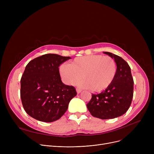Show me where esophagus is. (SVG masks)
Listing matches in <instances>:
<instances>
[{
  "label": "esophagus",
  "mask_w": 154,
  "mask_h": 154,
  "mask_svg": "<svg viewBox=\"0 0 154 154\" xmlns=\"http://www.w3.org/2000/svg\"><path fill=\"white\" fill-rule=\"evenodd\" d=\"M76 91H77V94H80V92H82V91L80 90V89H79V88H76Z\"/></svg>",
  "instance_id": "esophagus-1"
}]
</instances>
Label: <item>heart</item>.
<instances>
[{"instance_id": "b5f03b06", "label": "heart", "mask_w": 154, "mask_h": 154, "mask_svg": "<svg viewBox=\"0 0 154 154\" xmlns=\"http://www.w3.org/2000/svg\"><path fill=\"white\" fill-rule=\"evenodd\" d=\"M59 72L65 84H74L82 76L84 79L79 83L80 87L100 92L114 80L117 66L110 57L91 55L77 57L69 65L62 64Z\"/></svg>"}]
</instances>
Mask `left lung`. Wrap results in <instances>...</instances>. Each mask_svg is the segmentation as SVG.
Here are the masks:
<instances>
[{"label": "left lung", "mask_w": 154, "mask_h": 154, "mask_svg": "<svg viewBox=\"0 0 154 154\" xmlns=\"http://www.w3.org/2000/svg\"><path fill=\"white\" fill-rule=\"evenodd\" d=\"M114 59L117 73L114 80L106 90L99 94H92L87 104L91 115L101 119H110L124 114L130 107L133 98L134 80L130 66L122 57L104 52Z\"/></svg>", "instance_id": "obj_1"}]
</instances>
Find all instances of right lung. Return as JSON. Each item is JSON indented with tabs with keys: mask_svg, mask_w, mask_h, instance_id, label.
I'll return each instance as SVG.
<instances>
[{
	"mask_svg": "<svg viewBox=\"0 0 154 154\" xmlns=\"http://www.w3.org/2000/svg\"><path fill=\"white\" fill-rule=\"evenodd\" d=\"M70 59L48 54L26 66L20 80V97L24 110L32 118L52 122L67 111L77 92L74 87L62 82L59 67Z\"/></svg>",
	"mask_w": 154,
	"mask_h": 154,
	"instance_id": "add662e5",
	"label": "right lung"
}]
</instances>
